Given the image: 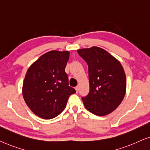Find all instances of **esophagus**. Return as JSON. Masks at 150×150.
<instances>
[{"mask_svg":"<svg viewBox=\"0 0 150 150\" xmlns=\"http://www.w3.org/2000/svg\"><path fill=\"white\" fill-rule=\"evenodd\" d=\"M75 90H76V92H78V90H79V86H76V87L75 88Z\"/></svg>","mask_w":150,"mask_h":150,"instance_id":"1","label":"esophagus"}]
</instances>
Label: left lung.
<instances>
[{
	"label": "left lung",
	"instance_id": "obj_1",
	"mask_svg": "<svg viewBox=\"0 0 150 150\" xmlns=\"http://www.w3.org/2000/svg\"><path fill=\"white\" fill-rule=\"evenodd\" d=\"M77 52L88 66L90 92L81 98L84 106L98 116L109 114L119 106L126 94V78L121 63L96 46Z\"/></svg>",
	"mask_w": 150,
	"mask_h": 150
}]
</instances>
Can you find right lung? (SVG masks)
<instances>
[{"label":"right lung","mask_w":150,"mask_h":150,"mask_svg":"<svg viewBox=\"0 0 150 150\" xmlns=\"http://www.w3.org/2000/svg\"><path fill=\"white\" fill-rule=\"evenodd\" d=\"M69 51L48 52L29 67L22 86L26 105L39 117L45 120L58 116L66 107L71 94L76 92L69 86L65 67Z\"/></svg>","instance_id":"add662e5"}]
</instances>
